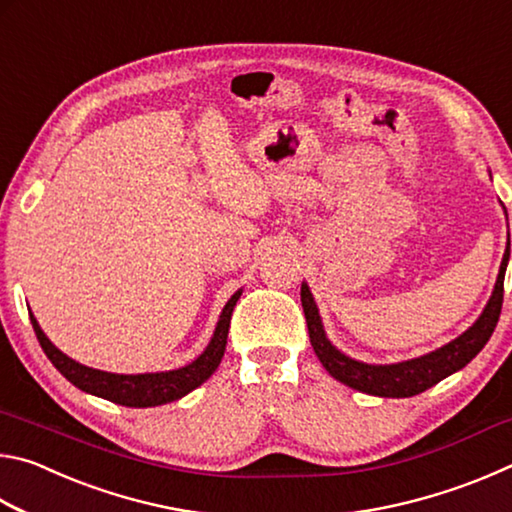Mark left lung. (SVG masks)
<instances>
[{"label":"left lung","mask_w":512,"mask_h":512,"mask_svg":"<svg viewBox=\"0 0 512 512\" xmlns=\"http://www.w3.org/2000/svg\"><path fill=\"white\" fill-rule=\"evenodd\" d=\"M510 257V239L506 246L504 259H501V268L492 289V296L488 305L481 311V316L476 318V323L465 329L458 339L449 341L443 348L433 350L424 357L400 361V363H388V366H375V363H363L348 357L341 350H336L329 343L323 320H320L318 307L314 302V296L307 287V282H302L300 287V300L302 309H305L307 329L311 348H314L316 357L323 363L325 370L341 384L354 388V391L377 395V397H413L418 393H424L427 388L436 386L438 381L454 375L456 370L465 368L476 354L483 350V345L490 341L492 332H495L497 320L501 314V302H504V275Z\"/></svg>","instance_id":"1"}]
</instances>
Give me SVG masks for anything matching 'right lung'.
Masks as SVG:
<instances>
[{"mask_svg":"<svg viewBox=\"0 0 512 512\" xmlns=\"http://www.w3.org/2000/svg\"><path fill=\"white\" fill-rule=\"evenodd\" d=\"M239 296H241V289L228 302H225V307L219 316V323H216L212 341L207 343V348L203 350L201 357H196L192 363H187V366L178 370L144 372V375H115V372L94 370V368L83 366L79 361L69 359L67 354L60 352L56 345L47 339L45 332H42L38 325L36 316L33 314L29 316H31L33 332H36L42 350H45L49 361L54 363L60 375L72 381L76 388L121 406L146 409V406L176 402L212 377V372L219 368V363L223 359L225 343H228L232 309H235Z\"/></svg>","mask_w":512,"mask_h":512,"instance_id":"add662e5","label":"right lung"}]
</instances>
